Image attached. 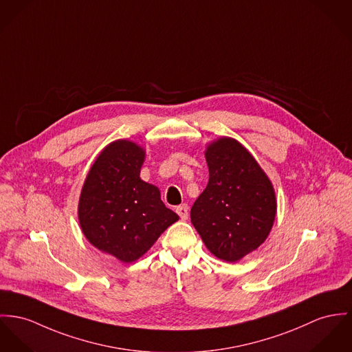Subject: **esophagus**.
Returning <instances> with one entry per match:
<instances>
[{
  "instance_id": "esophagus-1",
  "label": "esophagus",
  "mask_w": 352,
  "mask_h": 352,
  "mask_svg": "<svg viewBox=\"0 0 352 352\" xmlns=\"http://www.w3.org/2000/svg\"><path fill=\"white\" fill-rule=\"evenodd\" d=\"M177 213H178V216L181 217V219L186 221L189 218V206L186 204L178 206L177 208Z\"/></svg>"
}]
</instances>
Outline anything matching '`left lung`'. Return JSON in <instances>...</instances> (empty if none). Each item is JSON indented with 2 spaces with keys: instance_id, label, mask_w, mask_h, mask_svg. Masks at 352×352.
Masks as SVG:
<instances>
[{
  "instance_id": "1",
  "label": "left lung",
  "mask_w": 352,
  "mask_h": 352,
  "mask_svg": "<svg viewBox=\"0 0 352 352\" xmlns=\"http://www.w3.org/2000/svg\"><path fill=\"white\" fill-rule=\"evenodd\" d=\"M205 158L209 182L191 208V223L217 258L237 263L268 239L276 192L254 157L233 138L210 142Z\"/></svg>"
}]
</instances>
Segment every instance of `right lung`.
I'll list each match as a JSON object with an SVG mask.
<instances>
[{"label": "right lung", "mask_w": 352, "mask_h": 352, "mask_svg": "<svg viewBox=\"0 0 352 352\" xmlns=\"http://www.w3.org/2000/svg\"><path fill=\"white\" fill-rule=\"evenodd\" d=\"M146 150L129 139L107 144L81 188V232L95 248L130 264L140 258L179 217L167 209L161 191L140 178Z\"/></svg>", "instance_id": "add662e5"}]
</instances>
